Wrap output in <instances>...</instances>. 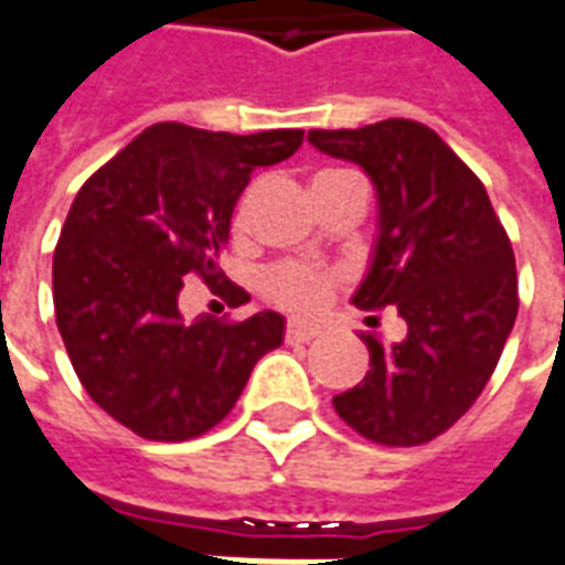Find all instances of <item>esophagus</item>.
Listing matches in <instances>:
<instances>
[{
    "label": "esophagus",
    "instance_id": "esophagus-1",
    "mask_svg": "<svg viewBox=\"0 0 565 565\" xmlns=\"http://www.w3.org/2000/svg\"><path fill=\"white\" fill-rule=\"evenodd\" d=\"M320 335V329L317 326H308V323H290L287 326V344H308V341H315Z\"/></svg>",
    "mask_w": 565,
    "mask_h": 565
}]
</instances>
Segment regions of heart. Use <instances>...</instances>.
I'll list each match as a JSON object with an SVG mask.
<instances>
[{
  "label": "heart",
  "mask_w": 565,
  "mask_h": 565,
  "mask_svg": "<svg viewBox=\"0 0 565 565\" xmlns=\"http://www.w3.org/2000/svg\"><path fill=\"white\" fill-rule=\"evenodd\" d=\"M338 275L332 269L315 266V263H275L271 269L263 271V296L271 305L294 315H315L326 305Z\"/></svg>",
  "instance_id": "b5f03b06"
}]
</instances>
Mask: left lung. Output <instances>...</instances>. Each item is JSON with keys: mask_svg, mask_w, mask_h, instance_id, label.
<instances>
[{"mask_svg": "<svg viewBox=\"0 0 565 565\" xmlns=\"http://www.w3.org/2000/svg\"><path fill=\"white\" fill-rule=\"evenodd\" d=\"M320 152L353 161L377 191V239L353 294L362 311L392 305L407 335H362L371 371L332 398L338 416L383 446L449 431L482 395L518 315L515 254L488 191L428 125L383 119L308 131Z\"/></svg>", "mask_w": 565, "mask_h": 565, "instance_id": "obj_1", "label": "left lung"}]
</instances>
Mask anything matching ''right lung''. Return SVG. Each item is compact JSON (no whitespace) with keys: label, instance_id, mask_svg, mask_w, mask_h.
<instances>
[{"label":"right lung","instance_id":"obj_1","mask_svg":"<svg viewBox=\"0 0 565 565\" xmlns=\"http://www.w3.org/2000/svg\"><path fill=\"white\" fill-rule=\"evenodd\" d=\"M305 131H203L158 122L92 173L53 254V305L89 398L146 440L206 434L239 401L250 371L281 347L284 317L185 323L179 294L200 275L227 305L250 299L218 254L257 167L302 146Z\"/></svg>","mask_w":565,"mask_h":565}]
</instances>
